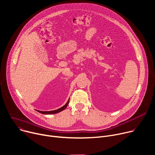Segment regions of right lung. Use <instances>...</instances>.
<instances>
[{"label": "right lung", "instance_id": "add662e5", "mask_svg": "<svg viewBox=\"0 0 155 155\" xmlns=\"http://www.w3.org/2000/svg\"><path fill=\"white\" fill-rule=\"evenodd\" d=\"M69 100H70V99H69ZM69 100H68V101L67 102V103H66L64 106H62V107H61V108H59V109H57V110H51V111H41V110H37L38 112H39V113L43 114H52L58 113V112H61V111L64 110V109L67 107V105H68V103H69Z\"/></svg>", "mask_w": 155, "mask_h": 155}]
</instances>
